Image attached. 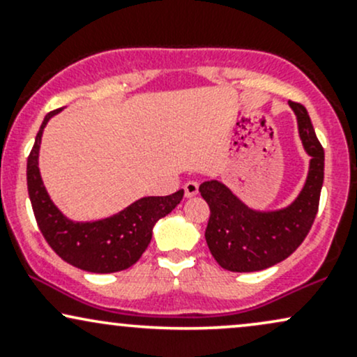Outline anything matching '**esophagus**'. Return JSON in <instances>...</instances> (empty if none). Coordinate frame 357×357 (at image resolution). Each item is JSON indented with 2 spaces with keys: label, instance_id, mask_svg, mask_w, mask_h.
<instances>
[{
  "label": "esophagus",
  "instance_id": "34e87169",
  "mask_svg": "<svg viewBox=\"0 0 357 357\" xmlns=\"http://www.w3.org/2000/svg\"><path fill=\"white\" fill-rule=\"evenodd\" d=\"M198 183L196 181H188L184 184V195H186V198H191V196H196L198 195Z\"/></svg>",
  "mask_w": 357,
  "mask_h": 357
}]
</instances>
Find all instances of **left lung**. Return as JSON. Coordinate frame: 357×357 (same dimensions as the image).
I'll return each mask as SVG.
<instances>
[{"label": "left lung", "mask_w": 357, "mask_h": 357, "mask_svg": "<svg viewBox=\"0 0 357 357\" xmlns=\"http://www.w3.org/2000/svg\"><path fill=\"white\" fill-rule=\"evenodd\" d=\"M298 134L310 155L309 174L292 204L277 211L250 210L220 181H204L199 192L210 206L206 238L220 267L230 272H258L285 260L312 228L324 183V149L304 105L289 102Z\"/></svg>", "instance_id": "1"}]
</instances>
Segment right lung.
Returning <instances> with one entry per match:
<instances>
[{
    "label": "right lung",
    "instance_id": "add662e5",
    "mask_svg": "<svg viewBox=\"0 0 357 357\" xmlns=\"http://www.w3.org/2000/svg\"><path fill=\"white\" fill-rule=\"evenodd\" d=\"M60 110L45 116L26 162L28 195L40 231L61 260L85 272L112 273L132 267L151 243L154 225L178 206L184 191L141 198L117 215L92 223H75L65 218L52 203L38 169L43 129Z\"/></svg>",
    "mask_w": 357,
    "mask_h": 357
}]
</instances>
